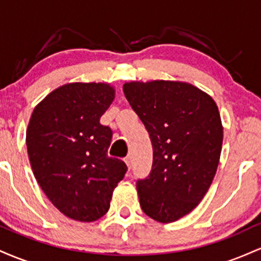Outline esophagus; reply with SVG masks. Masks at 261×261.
Returning a JSON list of instances; mask_svg holds the SVG:
<instances>
[{
    "instance_id": "esophagus-1",
    "label": "esophagus",
    "mask_w": 261,
    "mask_h": 261,
    "mask_svg": "<svg viewBox=\"0 0 261 261\" xmlns=\"http://www.w3.org/2000/svg\"><path fill=\"white\" fill-rule=\"evenodd\" d=\"M124 161H125V163H126V166L128 167V169L131 168V164H133V158H131V155L128 154V155H126V157L124 158Z\"/></svg>"
}]
</instances>
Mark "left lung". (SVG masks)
<instances>
[{"label": "left lung", "instance_id": "8db88e82", "mask_svg": "<svg viewBox=\"0 0 261 261\" xmlns=\"http://www.w3.org/2000/svg\"><path fill=\"white\" fill-rule=\"evenodd\" d=\"M122 91L153 147L151 172L136 182L141 208L158 222H174L199 205L216 174L223 140L218 108L184 82H130Z\"/></svg>", "mask_w": 261, "mask_h": 261}]
</instances>
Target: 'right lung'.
I'll list each match as a JSON object with an SVG mask.
<instances>
[{
    "label": "right lung",
    "mask_w": 261,
    "mask_h": 261,
    "mask_svg": "<svg viewBox=\"0 0 261 261\" xmlns=\"http://www.w3.org/2000/svg\"><path fill=\"white\" fill-rule=\"evenodd\" d=\"M115 89L107 83H68L33 110L27 149L38 184L65 216L92 222L107 214L127 167L108 155L113 131L100 116Z\"/></svg>",
    "instance_id": "obj_1"
}]
</instances>
